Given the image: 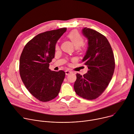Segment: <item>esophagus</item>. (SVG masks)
Returning a JSON list of instances; mask_svg holds the SVG:
<instances>
[{"instance_id": "obj_1", "label": "esophagus", "mask_w": 134, "mask_h": 134, "mask_svg": "<svg viewBox=\"0 0 134 134\" xmlns=\"http://www.w3.org/2000/svg\"><path fill=\"white\" fill-rule=\"evenodd\" d=\"M71 72H72L71 71H70V70H66L65 71V74H66V75H69L70 74H71Z\"/></svg>"}]
</instances>
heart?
Returning <instances> with one entry per match:
<instances>
[{
  "label": "heart",
  "mask_w": 134,
  "mask_h": 134,
  "mask_svg": "<svg viewBox=\"0 0 134 134\" xmlns=\"http://www.w3.org/2000/svg\"><path fill=\"white\" fill-rule=\"evenodd\" d=\"M68 37L71 41L76 47H77L79 49H82L83 48V42L84 39L83 36L77 30H72L68 34ZM59 46L58 44H56L55 46V50H58Z\"/></svg>",
  "instance_id": "heart-1"
}]
</instances>
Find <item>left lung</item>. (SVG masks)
<instances>
[{"label": "left lung", "mask_w": 134, "mask_h": 134, "mask_svg": "<svg viewBox=\"0 0 134 134\" xmlns=\"http://www.w3.org/2000/svg\"><path fill=\"white\" fill-rule=\"evenodd\" d=\"M82 32L88 44L82 62L88 70L83 76L76 74L74 87L80 97L94 100L100 96L111 81L115 61L111 45L104 35L87 27L84 28Z\"/></svg>", "instance_id": "left-lung-1"}]
</instances>
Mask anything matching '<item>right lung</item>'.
Here are the masks:
<instances>
[{
    "label": "right lung",
    "mask_w": 134,
    "mask_h": 134,
    "mask_svg": "<svg viewBox=\"0 0 134 134\" xmlns=\"http://www.w3.org/2000/svg\"><path fill=\"white\" fill-rule=\"evenodd\" d=\"M66 31L65 27L37 34L26 43L21 53V79L29 92L40 101L48 102L58 96L65 79L64 71H51L49 67L54 57L55 45Z\"/></svg>",
    "instance_id": "add662e5"
}]
</instances>
